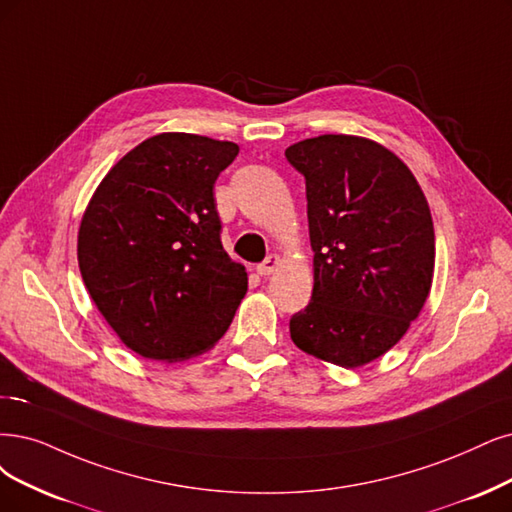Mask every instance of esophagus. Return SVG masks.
Segmentation results:
<instances>
[{
  "instance_id": "1",
  "label": "esophagus",
  "mask_w": 512,
  "mask_h": 512,
  "mask_svg": "<svg viewBox=\"0 0 512 512\" xmlns=\"http://www.w3.org/2000/svg\"><path fill=\"white\" fill-rule=\"evenodd\" d=\"M278 266H280V257L278 255H270V257H266V261L259 263L257 274L259 276H270V274H274L278 270Z\"/></svg>"
}]
</instances>
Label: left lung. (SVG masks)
Wrapping results in <instances>:
<instances>
[{
  "instance_id": "obj_1",
  "label": "left lung",
  "mask_w": 512,
  "mask_h": 512,
  "mask_svg": "<svg viewBox=\"0 0 512 512\" xmlns=\"http://www.w3.org/2000/svg\"><path fill=\"white\" fill-rule=\"evenodd\" d=\"M306 177L314 289L293 314V344L346 369L401 342L434 272V227L422 187L390 149L320 135L285 151Z\"/></svg>"
}]
</instances>
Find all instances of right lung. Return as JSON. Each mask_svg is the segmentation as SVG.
Listing matches in <instances>:
<instances>
[{"label":"right lung","mask_w":512,"mask_h":512,"mask_svg":"<svg viewBox=\"0 0 512 512\" xmlns=\"http://www.w3.org/2000/svg\"><path fill=\"white\" fill-rule=\"evenodd\" d=\"M232 141L189 132L149 137L113 164L78 232L84 285L107 325L151 361L213 348L249 287L221 244L213 187Z\"/></svg>","instance_id":"right-lung-1"}]
</instances>
